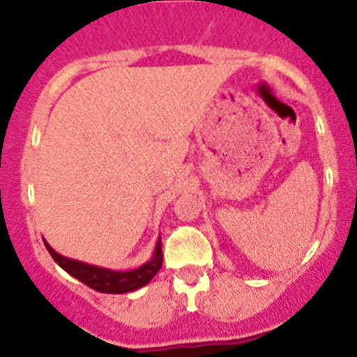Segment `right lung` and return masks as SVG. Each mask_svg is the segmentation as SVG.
<instances>
[{"mask_svg": "<svg viewBox=\"0 0 357 357\" xmlns=\"http://www.w3.org/2000/svg\"><path fill=\"white\" fill-rule=\"evenodd\" d=\"M44 245L50 250L51 258L59 263L67 274L82 281L86 287H91L92 290L101 291V294H128V291L139 290V288L146 287L147 282L158 274L163 263L162 238H158V242H156L155 252H153L149 261L140 265L139 268L124 272L112 271V268H105V266L91 265V263L67 258V256L59 255L46 240H44Z\"/></svg>", "mask_w": 357, "mask_h": 357, "instance_id": "obj_1", "label": "right lung"}]
</instances>
